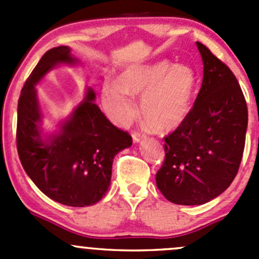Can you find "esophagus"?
<instances>
[{
	"mask_svg": "<svg viewBox=\"0 0 259 259\" xmlns=\"http://www.w3.org/2000/svg\"><path fill=\"white\" fill-rule=\"evenodd\" d=\"M143 139H145V135L144 134H142V133H138V132L133 133V140H134L135 143L142 142Z\"/></svg>",
	"mask_w": 259,
	"mask_h": 259,
	"instance_id": "34e87169",
	"label": "esophagus"
}]
</instances>
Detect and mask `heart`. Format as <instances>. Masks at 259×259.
I'll return each instance as SVG.
<instances>
[{
    "instance_id": "obj_1",
    "label": "heart",
    "mask_w": 259,
    "mask_h": 259,
    "mask_svg": "<svg viewBox=\"0 0 259 259\" xmlns=\"http://www.w3.org/2000/svg\"><path fill=\"white\" fill-rule=\"evenodd\" d=\"M195 74L188 65L169 61L127 67L119 82L108 81L101 91L103 105L111 119L126 125L134 119L133 96H142L140 113L156 132H171L183 124L192 108Z\"/></svg>"
}]
</instances>
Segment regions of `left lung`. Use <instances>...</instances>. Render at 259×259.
I'll return each instance as SVG.
<instances>
[{
  "label": "left lung",
  "instance_id": "1",
  "mask_svg": "<svg viewBox=\"0 0 259 259\" xmlns=\"http://www.w3.org/2000/svg\"><path fill=\"white\" fill-rule=\"evenodd\" d=\"M203 82L192 110L165 140L156 187L174 204L200 205L221 195L238 173L248 110L233 72L203 44Z\"/></svg>",
  "mask_w": 259,
  "mask_h": 259
}]
</instances>
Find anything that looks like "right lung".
Segmentation results:
<instances>
[{
    "mask_svg": "<svg viewBox=\"0 0 259 259\" xmlns=\"http://www.w3.org/2000/svg\"><path fill=\"white\" fill-rule=\"evenodd\" d=\"M62 64H79L69 46L49 50L26 80L17 106V151L25 171L44 194L64 205L89 207L108 192L113 159L132 146L133 139L106 119L91 88L56 132L42 134L36 85Z\"/></svg>",
    "mask_w": 259,
    "mask_h": 259,
    "instance_id": "add662e5",
    "label": "right lung"
}]
</instances>
